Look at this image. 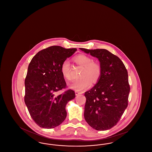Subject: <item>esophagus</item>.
<instances>
[{
  "mask_svg": "<svg viewBox=\"0 0 152 152\" xmlns=\"http://www.w3.org/2000/svg\"><path fill=\"white\" fill-rule=\"evenodd\" d=\"M81 94V92H78V91H75V94H76V96H77V95H79V94Z\"/></svg>",
  "mask_w": 152,
  "mask_h": 152,
  "instance_id": "esophagus-1",
  "label": "esophagus"
}]
</instances>
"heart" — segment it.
I'll list each match as a JSON object with an SVG mask.
<instances>
[{
	"label": "heart",
	"instance_id": "b5f03b06",
	"mask_svg": "<svg viewBox=\"0 0 152 152\" xmlns=\"http://www.w3.org/2000/svg\"><path fill=\"white\" fill-rule=\"evenodd\" d=\"M73 60L77 64L83 66V69L80 74L81 78L74 80L69 84L71 88L76 91H81L90 87L91 81L95 83L99 80L101 74V66L98 63L93 62L92 58L81 54L74 57ZM60 72L65 79L70 80L72 79L71 65L68 60L62 63Z\"/></svg>",
	"mask_w": 152,
	"mask_h": 152
}]
</instances>
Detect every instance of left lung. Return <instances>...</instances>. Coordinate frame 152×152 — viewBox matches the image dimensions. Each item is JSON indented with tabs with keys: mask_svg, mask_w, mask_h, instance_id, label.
<instances>
[{
	"mask_svg": "<svg viewBox=\"0 0 152 152\" xmlns=\"http://www.w3.org/2000/svg\"><path fill=\"white\" fill-rule=\"evenodd\" d=\"M80 49L97 58L101 68L97 83L84 94L85 120L96 130H108L116 125L128 107L127 70L120 58L107 50Z\"/></svg>",
	"mask_w": 152,
	"mask_h": 152,
	"instance_id": "left-lung-1",
	"label": "left lung"
}]
</instances>
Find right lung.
I'll return each mask as SVG.
<instances>
[{
	"mask_svg": "<svg viewBox=\"0 0 152 152\" xmlns=\"http://www.w3.org/2000/svg\"><path fill=\"white\" fill-rule=\"evenodd\" d=\"M76 51L51 46L37 52L29 63L24 82V101L31 117L41 128H54L66 118V105L75 94L68 89L56 95L66 86L60 66Z\"/></svg>",
	"mask_w": 152,
	"mask_h": 152,
	"instance_id": "right-lung-1",
	"label": "right lung"
}]
</instances>
